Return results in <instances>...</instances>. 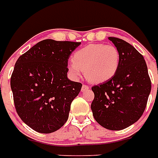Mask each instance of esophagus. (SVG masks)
<instances>
[{
    "instance_id": "34e87169",
    "label": "esophagus",
    "mask_w": 158,
    "mask_h": 158,
    "mask_svg": "<svg viewBox=\"0 0 158 158\" xmlns=\"http://www.w3.org/2000/svg\"><path fill=\"white\" fill-rule=\"evenodd\" d=\"M89 89V86L86 85H83L82 88H81V91L84 92V91H85V90H88Z\"/></svg>"
}]
</instances>
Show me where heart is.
<instances>
[{
    "instance_id": "heart-1",
    "label": "heart",
    "mask_w": 158,
    "mask_h": 158,
    "mask_svg": "<svg viewBox=\"0 0 158 158\" xmlns=\"http://www.w3.org/2000/svg\"><path fill=\"white\" fill-rule=\"evenodd\" d=\"M118 66L119 52L115 46L91 44L77 51L68 68L73 77L79 78L85 71L89 82L99 84L113 77Z\"/></svg>"
}]
</instances>
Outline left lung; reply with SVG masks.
<instances>
[{"label":"left lung","instance_id":"8db88e82","mask_svg":"<svg viewBox=\"0 0 158 158\" xmlns=\"http://www.w3.org/2000/svg\"><path fill=\"white\" fill-rule=\"evenodd\" d=\"M119 52V66L113 77L91 88L93 116L100 125L121 130L142 116L152 89L143 56L123 40L108 37Z\"/></svg>","mask_w":158,"mask_h":158}]
</instances>
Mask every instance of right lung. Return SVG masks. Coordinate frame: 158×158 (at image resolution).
<instances>
[{
    "mask_svg": "<svg viewBox=\"0 0 158 158\" xmlns=\"http://www.w3.org/2000/svg\"><path fill=\"white\" fill-rule=\"evenodd\" d=\"M81 43L44 40L19 56L11 77L17 113L42 134L55 132L69 118L82 84L68 79V61Z\"/></svg>",
    "mask_w": 158,
    "mask_h": 158,
    "instance_id": "add662e5",
    "label": "right lung"
}]
</instances>
